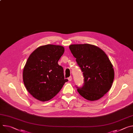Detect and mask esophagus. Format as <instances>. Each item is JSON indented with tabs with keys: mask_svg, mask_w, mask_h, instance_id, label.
<instances>
[{
	"mask_svg": "<svg viewBox=\"0 0 133 133\" xmlns=\"http://www.w3.org/2000/svg\"><path fill=\"white\" fill-rule=\"evenodd\" d=\"M68 81H71L72 80V77H71V76L69 77H68Z\"/></svg>",
	"mask_w": 133,
	"mask_h": 133,
	"instance_id": "obj_1",
	"label": "esophagus"
}]
</instances>
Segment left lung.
Listing matches in <instances>:
<instances>
[{"mask_svg": "<svg viewBox=\"0 0 133 133\" xmlns=\"http://www.w3.org/2000/svg\"><path fill=\"white\" fill-rule=\"evenodd\" d=\"M69 49L83 72L84 84L77 91L84 98L93 101L101 98L111 88L115 74L105 53L90 44H71Z\"/></svg>", "mask_w": 133, "mask_h": 133, "instance_id": "8db88e82", "label": "left lung"}]
</instances>
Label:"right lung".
Listing matches in <instances>:
<instances>
[{"label":"right lung","mask_w":133,"mask_h":133,"mask_svg":"<svg viewBox=\"0 0 133 133\" xmlns=\"http://www.w3.org/2000/svg\"><path fill=\"white\" fill-rule=\"evenodd\" d=\"M64 51L63 46L47 44L38 47L29 56L23 79L27 90L36 99L50 100L68 81L65 79L63 68L58 64Z\"/></svg>","instance_id":"add662e5"}]
</instances>
